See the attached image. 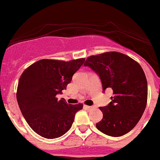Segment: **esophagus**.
<instances>
[{
  "label": "esophagus",
  "mask_w": 160,
  "mask_h": 160,
  "mask_svg": "<svg viewBox=\"0 0 160 160\" xmlns=\"http://www.w3.org/2000/svg\"><path fill=\"white\" fill-rule=\"evenodd\" d=\"M84 108L86 110H92V109H94L95 107H92V106H84Z\"/></svg>",
  "instance_id": "1"
}]
</instances>
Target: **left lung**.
I'll return each instance as SVG.
<instances>
[{
	"label": "left lung",
	"instance_id": "1",
	"mask_svg": "<svg viewBox=\"0 0 160 160\" xmlns=\"http://www.w3.org/2000/svg\"><path fill=\"white\" fill-rule=\"evenodd\" d=\"M83 65L99 77L102 92L113 90L111 102L99 107L103 117L96 128L110 137L128 133L138 123L147 105L148 83L141 66L118 52L91 56Z\"/></svg>",
	"mask_w": 160,
	"mask_h": 160
}]
</instances>
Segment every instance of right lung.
<instances>
[{"label": "right lung", "instance_id": "1", "mask_svg": "<svg viewBox=\"0 0 160 160\" xmlns=\"http://www.w3.org/2000/svg\"><path fill=\"white\" fill-rule=\"evenodd\" d=\"M84 61L42 59L22 73L16 93L18 105L30 127L41 137L54 139L63 136L72 127L76 113L83 109L82 104L58 100L57 95L66 89Z\"/></svg>", "mask_w": 160, "mask_h": 160}]
</instances>
